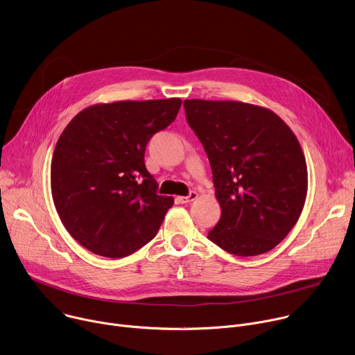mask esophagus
I'll return each instance as SVG.
<instances>
[{"mask_svg":"<svg viewBox=\"0 0 355 355\" xmlns=\"http://www.w3.org/2000/svg\"><path fill=\"white\" fill-rule=\"evenodd\" d=\"M198 198V193L195 191H191L189 195L187 196H177V200L180 202V204H189V202L195 200Z\"/></svg>","mask_w":355,"mask_h":355,"instance_id":"34e87169","label":"esophagus"}]
</instances>
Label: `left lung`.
I'll return each instance as SVG.
<instances>
[{"label": "left lung", "mask_w": 355, "mask_h": 355, "mask_svg": "<svg viewBox=\"0 0 355 355\" xmlns=\"http://www.w3.org/2000/svg\"><path fill=\"white\" fill-rule=\"evenodd\" d=\"M185 116L204 146L220 205L208 239L230 254H264L297 222L308 167L291 128L272 111L239 101L185 99Z\"/></svg>", "instance_id": "8db88e82"}]
</instances>
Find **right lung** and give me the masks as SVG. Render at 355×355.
Segmentation results:
<instances>
[{
	"instance_id": "obj_1",
	"label": "right lung",
	"mask_w": 355,
	"mask_h": 355,
	"mask_svg": "<svg viewBox=\"0 0 355 355\" xmlns=\"http://www.w3.org/2000/svg\"><path fill=\"white\" fill-rule=\"evenodd\" d=\"M181 103L96 104L78 112L60 135L50 167L53 202L66 230L94 254L126 257L159 232L174 198L157 193L144 150L177 118Z\"/></svg>"
}]
</instances>
